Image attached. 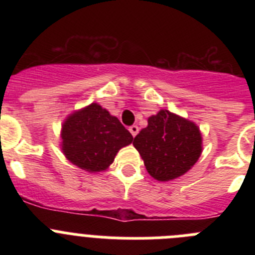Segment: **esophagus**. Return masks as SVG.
Wrapping results in <instances>:
<instances>
[{
    "label": "esophagus",
    "mask_w": 255,
    "mask_h": 255,
    "mask_svg": "<svg viewBox=\"0 0 255 255\" xmlns=\"http://www.w3.org/2000/svg\"><path fill=\"white\" fill-rule=\"evenodd\" d=\"M129 131L131 132L132 136H136V134L139 132V128L136 125H132V126H130V128H129Z\"/></svg>",
    "instance_id": "34e87169"
}]
</instances>
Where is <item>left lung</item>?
<instances>
[{"label":"left lung","instance_id":"8db88e82","mask_svg":"<svg viewBox=\"0 0 255 255\" xmlns=\"http://www.w3.org/2000/svg\"><path fill=\"white\" fill-rule=\"evenodd\" d=\"M132 145L153 179L171 181L197 163L203 150V138L197 124L161 110L148 117V126L135 136Z\"/></svg>","mask_w":255,"mask_h":255}]
</instances>
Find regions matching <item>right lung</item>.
<instances>
[{"label":"right lung","instance_id":"right-lung-1","mask_svg":"<svg viewBox=\"0 0 255 255\" xmlns=\"http://www.w3.org/2000/svg\"><path fill=\"white\" fill-rule=\"evenodd\" d=\"M61 150L74 166L91 173L106 171L132 135L98 103L74 111L61 126Z\"/></svg>","mask_w":255,"mask_h":255}]
</instances>
